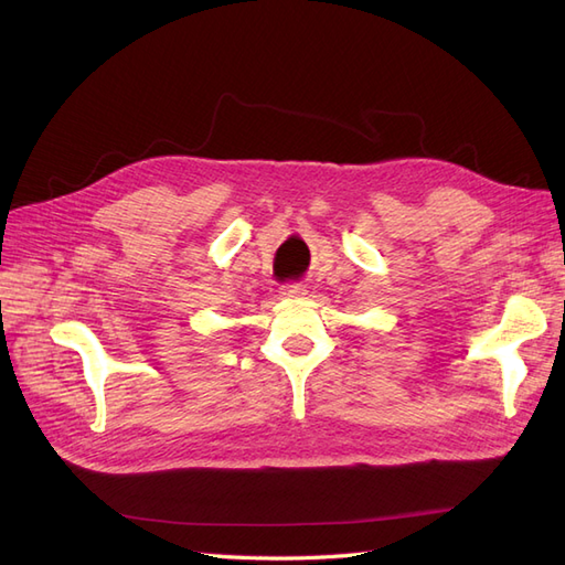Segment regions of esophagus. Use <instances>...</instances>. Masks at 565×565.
Masks as SVG:
<instances>
[{"label": "esophagus", "instance_id": "esophagus-1", "mask_svg": "<svg viewBox=\"0 0 565 565\" xmlns=\"http://www.w3.org/2000/svg\"><path fill=\"white\" fill-rule=\"evenodd\" d=\"M281 296H286V298L306 296V284H302V281H288V284L281 286Z\"/></svg>", "mask_w": 565, "mask_h": 565}]
</instances>
